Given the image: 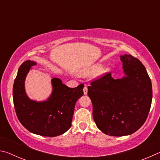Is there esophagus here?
Returning a JSON list of instances; mask_svg holds the SVG:
<instances>
[{"instance_id":"obj_1","label":"esophagus","mask_w":160,"mask_h":160,"mask_svg":"<svg viewBox=\"0 0 160 160\" xmlns=\"http://www.w3.org/2000/svg\"><path fill=\"white\" fill-rule=\"evenodd\" d=\"M83 92H84V94H88V88H87L86 85H85V87H84Z\"/></svg>"}]
</instances>
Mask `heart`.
<instances>
[{
    "instance_id": "heart-1",
    "label": "heart",
    "mask_w": 160,
    "mask_h": 160,
    "mask_svg": "<svg viewBox=\"0 0 160 160\" xmlns=\"http://www.w3.org/2000/svg\"><path fill=\"white\" fill-rule=\"evenodd\" d=\"M100 68H101V66L99 64L92 65V66L82 70L80 72V75H82V76H88V75L94 74L98 72V73H97L98 75H102L107 73V72H108L110 70L109 68H104L102 69Z\"/></svg>"
}]
</instances>
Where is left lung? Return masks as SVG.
Returning <instances> with one entry per match:
<instances>
[{"label":"left lung","mask_w":160,"mask_h":160,"mask_svg":"<svg viewBox=\"0 0 160 160\" xmlns=\"http://www.w3.org/2000/svg\"><path fill=\"white\" fill-rule=\"evenodd\" d=\"M121 61L125 77L115 80L110 72H107L88 86L94 122L111 136L138 131L148 118L152 98L151 80L143 64L126 54L121 56Z\"/></svg>","instance_id":"left-lung-1"}]
</instances>
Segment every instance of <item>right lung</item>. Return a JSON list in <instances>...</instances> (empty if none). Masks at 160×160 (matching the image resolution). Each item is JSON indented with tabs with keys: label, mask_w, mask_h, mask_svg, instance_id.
Here are the masks:
<instances>
[{
	"label": "right lung",
	"mask_w": 160,
	"mask_h": 160,
	"mask_svg": "<svg viewBox=\"0 0 160 160\" xmlns=\"http://www.w3.org/2000/svg\"><path fill=\"white\" fill-rule=\"evenodd\" d=\"M34 61H26L19 68L13 85V103L18 118L26 129L42 136L55 137L71 126L75 103L83 95V84L75 88L64 85L61 80H51L53 92L47 101L37 102L27 96L25 80Z\"/></svg>",
	"instance_id": "obj_1"
}]
</instances>
